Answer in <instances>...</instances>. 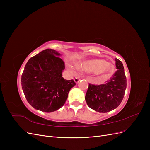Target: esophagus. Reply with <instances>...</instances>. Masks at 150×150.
Wrapping results in <instances>:
<instances>
[{
	"instance_id": "esophagus-1",
	"label": "esophagus",
	"mask_w": 150,
	"mask_h": 150,
	"mask_svg": "<svg viewBox=\"0 0 150 150\" xmlns=\"http://www.w3.org/2000/svg\"><path fill=\"white\" fill-rule=\"evenodd\" d=\"M79 80H80V79H79V78H77V77H76V78H74V81H75L76 83H78Z\"/></svg>"
}]
</instances>
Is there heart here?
Instances as JSON below:
<instances>
[{"mask_svg": "<svg viewBox=\"0 0 150 150\" xmlns=\"http://www.w3.org/2000/svg\"><path fill=\"white\" fill-rule=\"evenodd\" d=\"M79 68L82 71L89 72H95L99 78H103L110 76L114 70L110 63L103 59H92L81 63Z\"/></svg>", "mask_w": 150, "mask_h": 150, "instance_id": "heart-1", "label": "heart"}]
</instances>
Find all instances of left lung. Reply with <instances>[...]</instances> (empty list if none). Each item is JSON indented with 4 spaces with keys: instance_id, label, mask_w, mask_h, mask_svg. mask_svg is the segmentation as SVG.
<instances>
[{
    "instance_id": "left-lung-1",
    "label": "left lung",
    "mask_w": 150,
    "mask_h": 150,
    "mask_svg": "<svg viewBox=\"0 0 150 150\" xmlns=\"http://www.w3.org/2000/svg\"><path fill=\"white\" fill-rule=\"evenodd\" d=\"M117 71L105 84H89L85 99L88 106L99 112H108L121 104L126 88V78L121 61L115 59Z\"/></svg>"
}]
</instances>
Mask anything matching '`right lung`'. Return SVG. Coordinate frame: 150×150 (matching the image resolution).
<instances>
[{
  "instance_id": "add662e5",
  "label": "right lung",
  "mask_w": 150,
  "mask_h": 150,
  "mask_svg": "<svg viewBox=\"0 0 150 150\" xmlns=\"http://www.w3.org/2000/svg\"><path fill=\"white\" fill-rule=\"evenodd\" d=\"M61 54L47 49L32 57L21 77L22 88L27 101L36 110L55 111L66 103L68 93L76 83L62 78L65 64Z\"/></svg>"
}]
</instances>
